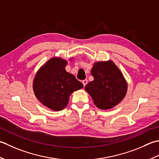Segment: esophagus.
Returning a JSON list of instances; mask_svg holds the SVG:
<instances>
[{
  "mask_svg": "<svg viewBox=\"0 0 159 159\" xmlns=\"http://www.w3.org/2000/svg\"><path fill=\"white\" fill-rule=\"evenodd\" d=\"M87 83H88V81H87V80H84L83 81H82V84H83V85H84V86H85L86 84H87Z\"/></svg>",
  "mask_w": 159,
  "mask_h": 159,
  "instance_id": "34e87169",
  "label": "esophagus"
}]
</instances>
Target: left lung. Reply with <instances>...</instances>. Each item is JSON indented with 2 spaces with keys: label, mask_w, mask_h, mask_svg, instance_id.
I'll use <instances>...</instances> for the list:
<instances>
[{
  "label": "left lung",
  "mask_w": 159,
  "mask_h": 159,
  "mask_svg": "<svg viewBox=\"0 0 159 159\" xmlns=\"http://www.w3.org/2000/svg\"><path fill=\"white\" fill-rule=\"evenodd\" d=\"M91 75L94 80L86 84L84 89L98 108L111 109L124 99L128 90L127 81L112 60L96 61Z\"/></svg>",
  "instance_id": "8db88e82"
}]
</instances>
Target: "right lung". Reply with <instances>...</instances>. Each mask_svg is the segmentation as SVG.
I'll list each match as a JSON object with an SVG mask.
<instances>
[{
    "label": "right lung",
    "mask_w": 159,
    "mask_h": 159,
    "mask_svg": "<svg viewBox=\"0 0 159 159\" xmlns=\"http://www.w3.org/2000/svg\"><path fill=\"white\" fill-rule=\"evenodd\" d=\"M67 63L61 57H51L38 69L34 79L33 90L36 98L54 111L63 110L71 94L84 87L75 76L66 70Z\"/></svg>",
    "instance_id": "obj_1"
}]
</instances>
